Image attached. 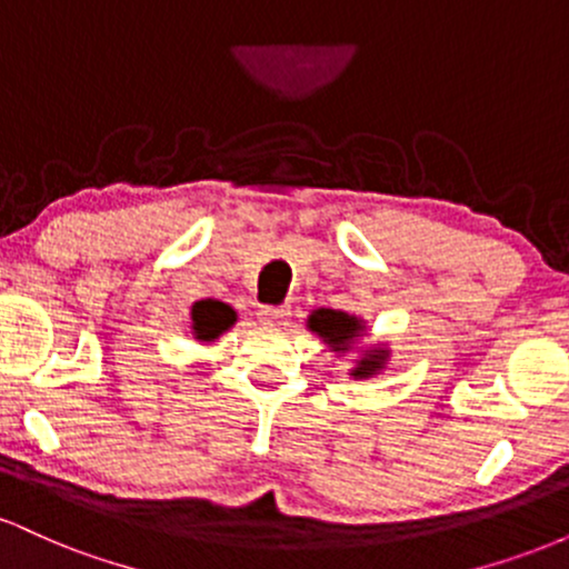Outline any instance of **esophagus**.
<instances>
[{"label":"esophagus","instance_id":"34e87169","mask_svg":"<svg viewBox=\"0 0 569 569\" xmlns=\"http://www.w3.org/2000/svg\"><path fill=\"white\" fill-rule=\"evenodd\" d=\"M286 318H289V307H276V305L259 307V321L264 326H283Z\"/></svg>","mask_w":569,"mask_h":569}]
</instances>
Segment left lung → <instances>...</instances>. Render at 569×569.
I'll use <instances>...</instances> for the list:
<instances>
[{"label":"left lung","instance_id":"obj_1","mask_svg":"<svg viewBox=\"0 0 569 569\" xmlns=\"http://www.w3.org/2000/svg\"><path fill=\"white\" fill-rule=\"evenodd\" d=\"M310 329L318 331V335H321L329 345H335L337 350H345V345H348L350 339L358 335L361 323H358L352 316H345V312H339V310H316L310 316ZM382 352L385 350H377L371 358H363L361 367L352 371V375L367 377L375 369H380L382 367Z\"/></svg>","mask_w":569,"mask_h":569}]
</instances>
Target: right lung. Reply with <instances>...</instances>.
Listing matches in <instances>:
<instances>
[{"mask_svg":"<svg viewBox=\"0 0 569 569\" xmlns=\"http://www.w3.org/2000/svg\"><path fill=\"white\" fill-rule=\"evenodd\" d=\"M192 323L198 339H217L221 331L234 323V312L227 305L213 302V299H202L192 307Z\"/></svg>","mask_w":569,"mask_h":569,"instance_id":"right-lung-1","label":"right lung"}]
</instances>
